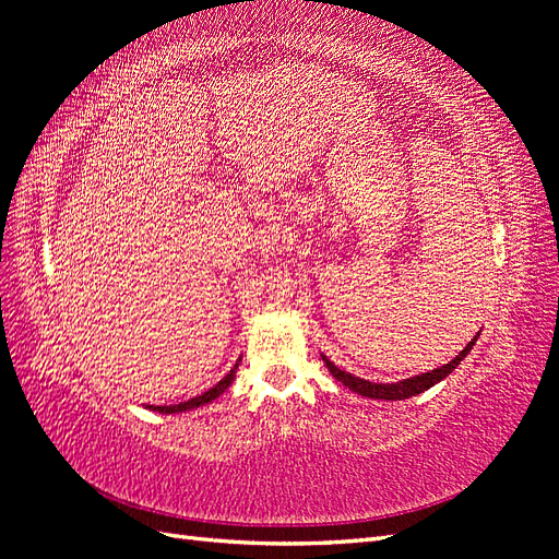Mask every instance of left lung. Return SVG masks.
Instances as JSON below:
<instances>
[{
	"label": "left lung",
	"mask_w": 559,
	"mask_h": 559,
	"mask_svg": "<svg viewBox=\"0 0 559 559\" xmlns=\"http://www.w3.org/2000/svg\"><path fill=\"white\" fill-rule=\"evenodd\" d=\"M478 335H480V333H476V337H473V341H471L460 354H456V357H454L450 364H445V366H441V368H436V370H429V373H421V376H415V378H408V380H401V382H386V384H382V382L361 380V378H357V376L345 373V370H341L335 364H331L326 357H324V361H326V368L331 370V376H333L335 380H341L345 386H349L352 392H357V394L368 396V399L403 401V399H411V396H415V394H421V392H425V389H429V386H433L436 382H441L443 378H448V376L452 373V370L464 361V357L473 349V345H476Z\"/></svg>",
	"instance_id": "1"
}]
</instances>
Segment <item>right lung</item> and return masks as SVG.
<instances>
[{
    "instance_id": "add662e5",
    "label": "right lung",
    "mask_w": 559,
    "mask_h": 559,
    "mask_svg": "<svg viewBox=\"0 0 559 559\" xmlns=\"http://www.w3.org/2000/svg\"><path fill=\"white\" fill-rule=\"evenodd\" d=\"M235 368H238V364L233 366V370H230V373H228L224 380H218L212 389H207L205 394H200V396L189 399V401H183V403H175V405H146V408H151V411H158V413H165V415H170V413H183V411L198 408V405H205V403H210V401L218 399V396H222V394L226 392L228 384L235 380Z\"/></svg>"
}]
</instances>
